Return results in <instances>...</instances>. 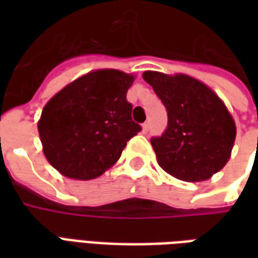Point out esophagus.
I'll return each mask as SVG.
<instances>
[{
    "label": "esophagus",
    "mask_w": 258,
    "mask_h": 258,
    "mask_svg": "<svg viewBox=\"0 0 258 258\" xmlns=\"http://www.w3.org/2000/svg\"><path fill=\"white\" fill-rule=\"evenodd\" d=\"M148 131H149V123L146 121V123L142 124V133H144V134H146Z\"/></svg>",
    "instance_id": "esophagus-1"
}]
</instances>
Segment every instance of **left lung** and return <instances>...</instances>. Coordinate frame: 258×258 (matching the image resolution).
<instances>
[{"label":"left lung","instance_id":"1","mask_svg":"<svg viewBox=\"0 0 258 258\" xmlns=\"http://www.w3.org/2000/svg\"><path fill=\"white\" fill-rule=\"evenodd\" d=\"M167 109L164 134L152 138L159 166L175 178L200 182L229 160L236 125L220 96L188 74H142Z\"/></svg>","mask_w":258,"mask_h":258}]
</instances>
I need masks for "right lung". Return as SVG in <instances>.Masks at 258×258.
Segmentation results:
<instances>
[{"instance_id": "right-lung-1", "label": "right lung", "mask_w": 258, "mask_h": 258, "mask_svg": "<svg viewBox=\"0 0 258 258\" xmlns=\"http://www.w3.org/2000/svg\"><path fill=\"white\" fill-rule=\"evenodd\" d=\"M135 76L98 69L81 76L47 102L38 134L48 163L72 179L98 178L117 162L140 124L131 120L127 91Z\"/></svg>"}]
</instances>
